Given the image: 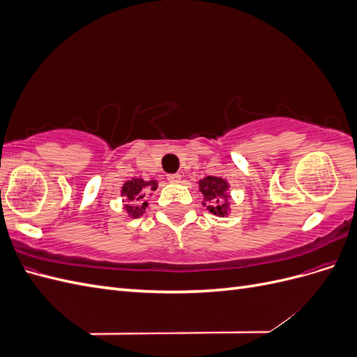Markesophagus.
<instances>
[{
	"label": "esophagus",
	"mask_w": 357,
	"mask_h": 357,
	"mask_svg": "<svg viewBox=\"0 0 357 357\" xmlns=\"http://www.w3.org/2000/svg\"><path fill=\"white\" fill-rule=\"evenodd\" d=\"M167 178H168L169 183H180L181 176H180V174H168Z\"/></svg>",
	"instance_id": "esophagus-1"
}]
</instances>
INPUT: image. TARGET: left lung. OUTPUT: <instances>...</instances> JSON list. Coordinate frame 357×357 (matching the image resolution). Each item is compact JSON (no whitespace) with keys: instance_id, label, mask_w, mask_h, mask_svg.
I'll return each mask as SVG.
<instances>
[{"instance_id":"1","label":"left lung","mask_w":357,"mask_h":357,"mask_svg":"<svg viewBox=\"0 0 357 357\" xmlns=\"http://www.w3.org/2000/svg\"><path fill=\"white\" fill-rule=\"evenodd\" d=\"M198 185L199 192L204 195L202 205H205L211 214L219 215V218H225V215L229 214L231 208L228 195V181L220 177L207 176L199 180Z\"/></svg>"}]
</instances>
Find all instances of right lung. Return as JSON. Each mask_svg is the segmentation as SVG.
Returning <instances> with one entry per match:
<instances>
[{
    "instance_id": "obj_1",
    "label": "right lung",
    "mask_w": 357,
    "mask_h": 357,
    "mask_svg": "<svg viewBox=\"0 0 357 357\" xmlns=\"http://www.w3.org/2000/svg\"><path fill=\"white\" fill-rule=\"evenodd\" d=\"M158 181L149 180L144 181L143 178H132L128 180L122 186V197L125 199V210L129 218L137 219L139 215H143L147 207V195L150 192L156 190Z\"/></svg>"
}]
</instances>
